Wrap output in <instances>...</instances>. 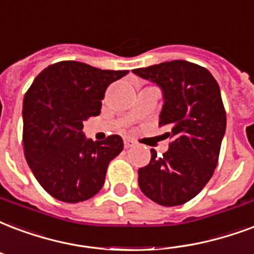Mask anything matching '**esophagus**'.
<instances>
[{
	"label": "esophagus",
	"mask_w": 254,
	"mask_h": 254,
	"mask_svg": "<svg viewBox=\"0 0 254 254\" xmlns=\"http://www.w3.org/2000/svg\"><path fill=\"white\" fill-rule=\"evenodd\" d=\"M124 145H125V148L129 149V148H131L133 145H134V142H133L131 140H125V141H124Z\"/></svg>",
	"instance_id": "esophagus-1"
}]
</instances>
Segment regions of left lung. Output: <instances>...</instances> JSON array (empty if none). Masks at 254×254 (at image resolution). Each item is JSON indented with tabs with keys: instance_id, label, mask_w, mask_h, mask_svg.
Returning <instances> with one entry per match:
<instances>
[{
	"instance_id": "left-lung-1",
	"label": "left lung",
	"mask_w": 254,
	"mask_h": 254,
	"mask_svg": "<svg viewBox=\"0 0 254 254\" xmlns=\"http://www.w3.org/2000/svg\"><path fill=\"white\" fill-rule=\"evenodd\" d=\"M162 92L158 124L170 129L169 149L138 169L145 196L164 206L181 205L196 197L216 169L226 114L217 81L205 67L174 60L133 70Z\"/></svg>"
}]
</instances>
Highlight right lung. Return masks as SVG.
Masks as SVG:
<instances>
[{
    "label": "right lung",
    "instance_id": "obj_1",
    "mask_svg": "<svg viewBox=\"0 0 254 254\" xmlns=\"http://www.w3.org/2000/svg\"><path fill=\"white\" fill-rule=\"evenodd\" d=\"M127 73L61 61L44 69L25 94V158L54 198L74 204L101 190L109 162L124 149L123 138L114 134L93 142L82 127L100 114L106 88Z\"/></svg>",
    "mask_w": 254,
    "mask_h": 254
}]
</instances>
